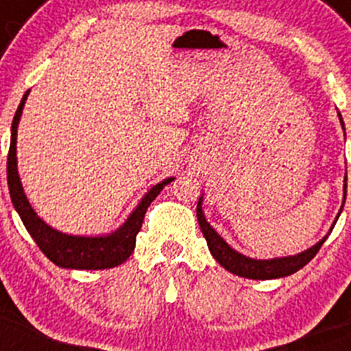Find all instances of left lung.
<instances>
[{"instance_id": "left-lung-1", "label": "left lung", "mask_w": 351, "mask_h": 351, "mask_svg": "<svg viewBox=\"0 0 351 351\" xmlns=\"http://www.w3.org/2000/svg\"><path fill=\"white\" fill-rule=\"evenodd\" d=\"M339 117V123H341L343 131H345V123H343V117L341 114L338 112ZM202 201L204 197H199L197 202V220H199V227H201L202 235L206 237V242H208V247H209V253L213 254L218 263L228 270L230 274L239 275V277H244V279H253V280H270V279H280V277H287V275L294 274L298 271L300 268H303L304 265L308 263L317 253H319L320 245L326 242V239L329 237V234L332 232L334 225L338 221L339 215L343 211V206H345L346 201V176H345V186H343V204L341 209H339L338 216H336V220L334 223L330 225L329 232L327 235H324L317 244H313L312 247L308 250L301 251L298 254H291V256H282V258H270V260H256V258H250L245 256V254L239 253L221 237L211 225L208 223L206 220L204 211H202Z\"/></svg>"}]
</instances>
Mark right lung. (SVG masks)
I'll use <instances>...</instances> for the list:
<instances>
[{
    "label": "right lung",
    "instance_id": "right-lung-1",
    "mask_svg": "<svg viewBox=\"0 0 351 351\" xmlns=\"http://www.w3.org/2000/svg\"><path fill=\"white\" fill-rule=\"evenodd\" d=\"M27 95L29 91L22 97L21 106H19L15 117L12 121V138H10L8 160H6V178H8L10 197H12L13 208L21 216L22 223L25 225L27 232L34 239L36 244L39 245V250L45 253V256L53 261L57 267L71 268V270H106V268H114L117 265L124 263L135 250L136 234L142 228L147 208L159 195V192L175 178L171 176V178H166L157 183V185H154L140 199L138 206L131 211L126 221L110 234L72 235L50 227L32 209L17 169V130Z\"/></svg>",
    "mask_w": 351,
    "mask_h": 351
}]
</instances>
